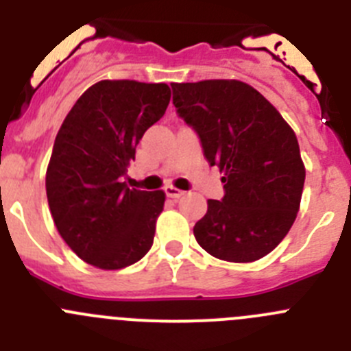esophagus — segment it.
I'll return each mask as SVG.
<instances>
[{
	"label": "esophagus",
	"mask_w": 351,
	"mask_h": 351,
	"mask_svg": "<svg viewBox=\"0 0 351 351\" xmlns=\"http://www.w3.org/2000/svg\"><path fill=\"white\" fill-rule=\"evenodd\" d=\"M165 193H167V197L173 198V200H176V198H181L182 195H184V191L178 190V188H173V186H167Z\"/></svg>",
	"instance_id": "1"
}]
</instances>
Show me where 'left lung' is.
I'll return each instance as SVG.
<instances>
[{
    "label": "left lung",
    "mask_w": 351,
    "mask_h": 351,
    "mask_svg": "<svg viewBox=\"0 0 351 351\" xmlns=\"http://www.w3.org/2000/svg\"><path fill=\"white\" fill-rule=\"evenodd\" d=\"M178 114L193 126L204 156L225 182L195 223L197 243L219 260L255 262L285 239L297 218L304 169L295 133L274 105L234 79L172 84Z\"/></svg>",
    "instance_id": "8db88e82"
}]
</instances>
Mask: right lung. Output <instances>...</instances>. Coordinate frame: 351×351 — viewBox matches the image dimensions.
I'll use <instances>...</instances> for the list:
<instances>
[{"label":"right lung","mask_w":351,"mask_h":351,"mask_svg":"<svg viewBox=\"0 0 351 351\" xmlns=\"http://www.w3.org/2000/svg\"><path fill=\"white\" fill-rule=\"evenodd\" d=\"M169 101L163 82L100 80L82 93L56 135L45 173L49 209L64 243L89 265L117 271L153 246L165 193L130 190L121 178Z\"/></svg>","instance_id":"1"}]
</instances>
